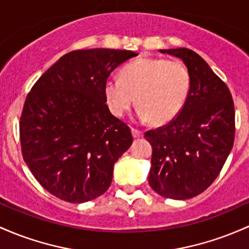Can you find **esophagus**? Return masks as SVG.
<instances>
[{"mask_svg":"<svg viewBox=\"0 0 249 249\" xmlns=\"http://www.w3.org/2000/svg\"><path fill=\"white\" fill-rule=\"evenodd\" d=\"M131 131H132L133 138L143 137V131H142V130H138V129H136V127H132V129H131Z\"/></svg>","mask_w":249,"mask_h":249,"instance_id":"esophagus-1","label":"esophagus"}]
</instances>
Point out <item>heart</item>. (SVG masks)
Here are the masks:
<instances>
[{
  "label": "heart",
  "mask_w": 249,
  "mask_h": 249,
  "mask_svg": "<svg viewBox=\"0 0 249 249\" xmlns=\"http://www.w3.org/2000/svg\"><path fill=\"white\" fill-rule=\"evenodd\" d=\"M190 87L191 75L184 62L141 58L123 68L120 79L108 78L104 92L108 108L116 117L125 116L137 97L139 119L165 124L182 111Z\"/></svg>",
  "instance_id": "b5f03b06"
}]
</instances>
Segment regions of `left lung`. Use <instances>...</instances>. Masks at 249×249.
Wrapping results in <instances>:
<instances>
[{"label": "left lung", "mask_w": 249, "mask_h": 249, "mask_svg": "<svg viewBox=\"0 0 249 249\" xmlns=\"http://www.w3.org/2000/svg\"><path fill=\"white\" fill-rule=\"evenodd\" d=\"M160 52L183 60L191 87L182 111L144 135L152 145L149 184L166 198L188 200L215 181L233 147L234 102L227 85L197 53L188 48Z\"/></svg>", "instance_id": "left-lung-1"}]
</instances>
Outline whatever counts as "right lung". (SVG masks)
Instances as JSON below:
<instances>
[{
    "mask_svg": "<svg viewBox=\"0 0 249 249\" xmlns=\"http://www.w3.org/2000/svg\"><path fill=\"white\" fill-rule=\"evenodd\" d=\"M136 55L108 48L70 52L27 94L20 118L23 160L60 200L83 203L110 188L114 163L133 138L108 110L104 86L114 68Z\"/></svg>",
    "mask_w": 249,
    "mask_h": 249,
    "instance_id": "obj_1",
    "label": "right lung"
}]
</instances>
